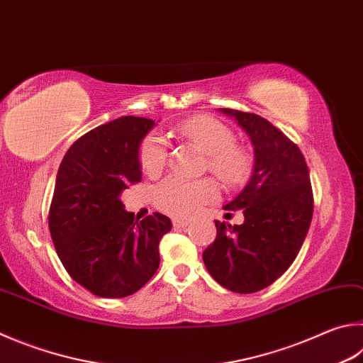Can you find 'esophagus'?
<instances>
[{"label": "esophagus", "mask_w": 363, "mask_h": 363, "mask_svg": "<svg viewBox=\"0 0 363 363\" xmlns=\"http://www.w3.org/2000/svg\"><path fill=\"white\" fill-rule=\"evenodd\" d=\"M189 220H186V219H177V217H176V219H173V227L174 228H184V227H187L189 225Z\"/></svg>", "instance_id": "34e87169"}]
</instances>
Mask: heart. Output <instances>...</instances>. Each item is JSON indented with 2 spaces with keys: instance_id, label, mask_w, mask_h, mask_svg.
Masks as SVG:
<instances>
[{
  "instance_id": "obj_1",
  "label": "heart",
  "mask_w": 363,
  "mask_h": 363,
  "mask_svg": "<svg viewBox=\"0 0 363 363\" xmlns=\"http://www.w3.org/2000/svg\"><path fill=\"white\" fill-rule=\"evenodd\" d=\"M176 133L194 143L206 154L204 168L225 186L235 187L250 174L247 150L235 143V135L225 123L209 116H195L177 125ZM168 162V146L159 133L146 136L140 147V164L147 176H157ZM155 206L174 217H190L206 203L219 199V187L211 179L187 181L171 176L154 189Z\"/></svg>"
}]
</instances>
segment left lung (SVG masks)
Listing matches in <instances>:
<instances>
[{
	"label": "left lung",
	"mask_w": 363,
	"mask_h": 363,
	"mask_svg": "<svg viewBox=\"0 0 363 363\" xmlns=\"http://www.w3.org/2000/svg\"><path fill=\"white\" fill-rule=\"evenodd\" d=\"M250 136L254 174L223 209L245 214V223L216 220L217 236L203 262L222 287L254 294L272 286L292 265L313 219L314 196L300 147L279 128L252 113L223 108Z\"/></svg>",
	"instance_id": "obj_1"
}]
</instances>
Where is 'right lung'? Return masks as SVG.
<instances>
[{"mask_svg":"<svg viewBox=\"0 0 363 363\" xmlns=\"http://www.w3.org/2000/svg\"><path fill=\"white\" fill-rule=\"evenodd\" d=\"M155 122L125 116L87 131L65 154L49 208L57 255L77 284L96 296L123 298L152 278L167 216L141 222L118 200L141 182L140 144Z\"/></svg>","mask_w":363,"mask_h":363,"instance_id":"add662e5","label":"right lung"}]
</instances>
